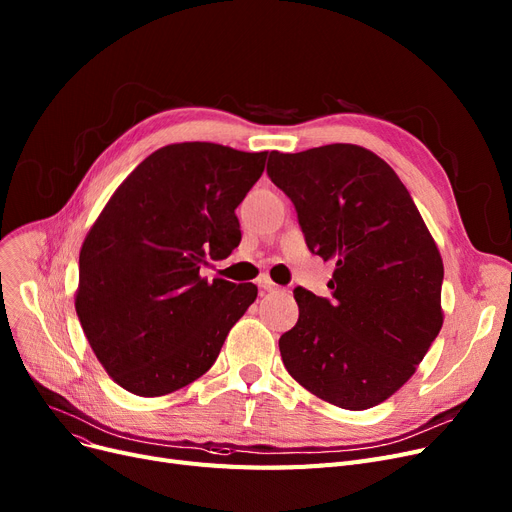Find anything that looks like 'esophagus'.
<instances>
[{
    "mask_svg": "<svg viewBox=\"0 0 512 512\" xmlns=\"http://www.w3.org/2000/svg\"><path fill=\"white\" fill-rule=\"evenodd\" d=\"M257 286H259L263 292H276V290H280V286L274 284V282L270 280V276H265V274L257 278Z\"/></svg>",
    "mask_w": 512,
    "mask_h": 512,
    "instance_id": "esophagus-1",
    "label": "esophagus"
}]
</instances>
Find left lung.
<instances>
[{"mask_svg": "<svg viewBox=\"0 0 512 512\" xmlns=\"http://www.w3.org/2000/svg\"><path fill=\"white\" fill-rule=\"evenodd\" d=\"M267 176L297 209L309 251L336 265L330 297L294 288L299 321L280 338L284 367L340 409L380 405L440 334L436 242L407 186L363 147L272 151Z\"/></svg>", "mask_w": 512, "mask_h": 512, "instance_id": "obj_1", "label": "left lung"}]
</instances>
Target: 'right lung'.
I'll use <instances>...</instances> for the list:
<instances>
[{"mask_svg":"<svg viewBox=\"0 0 512 512\" xmlns=\"http://www.w3.org/2000/svg\"><path fill=\"white\" fill-rule=\"evenodd\" d=\"M267 151L178 143L151 153L120 184L78 259L76 315L95 357L137 396H164L218 359L255 284L201 276L240 242L234 209Z\"/></svg>","mask_w":512,"mask_h":512,"instance_id":"add662e5","label":"right lung"}]
</instances>
